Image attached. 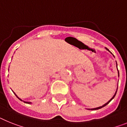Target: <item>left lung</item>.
Masks as SVG:
<instances>
[{
	"instance_id": "obj_1",
	"label": "left lung",
	"mask_w": 127,
	"mask_h": 127,
	"mask_svg": "<svg viewBox=\"0 0 127 127\" xmlns=\"http://www.w3.org/2000/svg\"><path fill=\"white\" fill-rule=\"evenodd\" d=\"M106 48V49H107V50H108V51L110 52V51H109V49H108V48ZM111 54H112V53H111ZM116 66H117V63H116ZM117 69H118V67H117ZM118 76H119V71H118ZM117 90H118V88H117ZM116 92H117V91H116V93H115V94H114V95L112 97V98H111V100H109V101H108V102H107L106 103H105V104H104V105H102V106L98 107H96V108H94V109H91V110H98V109H101V108L103 107H105V105H107L108 103H109L110 102H111V100H112V99L114 98V96H115V95H116Z\"/></svg>"
}]
</instances>
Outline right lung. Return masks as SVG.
<instances>
[{
	"label": "right lung",
	"mask_w": 127,
	"mask_h": 127,
	"mask_svg": "<svg viewBox=\"0 0 127 127\" xmlns=\"http://www.w3.org/2000/svg\"><path fill=\"white\" fill-rule=\"evenodd\" d=\"M14 94H15V95H16V97H17L19 99V100H21V101H22V100H21V99H20V98H18V96H17V95H16V94H15V93H14ZM25 102V103H31V102Z\"/></svg>",
	"instance_id": "add662e5"
}]
</instances>
